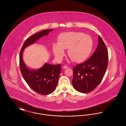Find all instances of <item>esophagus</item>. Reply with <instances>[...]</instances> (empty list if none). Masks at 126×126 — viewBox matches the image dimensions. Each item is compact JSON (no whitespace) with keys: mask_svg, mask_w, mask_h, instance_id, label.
Instances as JSON below:
<instances>
[{"mask_svg":"<svg viewBox=\"0 0 126 126\" xmlns=\"http://www.w3.org/2000/svg\"><path fill=\"white\" fill-rule=\"evenodd\" d=\"M63 68H64V69H66V68H68V66H66V65H65V66H63Z\"/></svg>","mask_w":126,"mask_h":126,"instance_id":"esophagus-1","label":"esophagus"}]
</instances>
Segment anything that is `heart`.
Masks as SVG:
<instances>
[{
	"label": "heart",
	"instance_id": "obj_1",
	"mask_svg": "<svg viewBox=\"0 0 126 126\" xmlns=\"http://www.w3.org/2000/svg\"><path fill=\"white\" fill-rule=\"evenodd\" d=\"M58 43L53 44L55 56L61 58L64 55L63 49H67V55L71 60L80 63L86 60L93 48V41L89 35L78 32H68L60 34Z\"/></svg>",
	"mask_w": 126,
	"mask_h": 126
}]
</instances>
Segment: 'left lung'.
<instances>
[{
  "label": "left lung",
  "instance_id": "8db88e82",
  "mask_svg": "<svg viewBox=\"0 0 126 126\" xmlns=\"http://www.w3.org/2000/svg\"><path fill=\"white\" fill-rule=\"evenodd\" d=\"M96 50L90 58L73 68L72 84L82 93H88L95 89L101 83L107 70L108 52L106 46L99 36Z\"/></svg>",
  "mask_w": 126,
  "mask_h": 126
}]
</instances>
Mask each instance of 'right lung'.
<instances>
[{
	"mask_svg": "<svg viewBox=\"0 0 126 126\" xmlns=\"http://www.w3.org/2000/svg\"><path fill=\"white\" fill-rule=\"evenodd\" d=\"M52 30H42L28 38L21 48L19 56L20 68L25 81L32 90L42 95H48L55 90L61 72V64L55 65L45 63L39 69L31 70L24 64L22 54L24 48L34 43L42 36L47 35Z\"/></svg>",
	"mask_w": 126,
	"mask_h": 126,
	"instance_id": "1",
	"label": "right lung"
}]
</instances>
